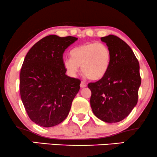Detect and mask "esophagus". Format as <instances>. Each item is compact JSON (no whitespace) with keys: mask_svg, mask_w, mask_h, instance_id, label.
Masks as SVG:
<instances>
[{"mask_svg":"<svg viewBox=\"0 0 157 157\" xmlns=\"http://www.w3.org/2000/svg\"><path fill=\"white\" fill-rule=\"evenodd\" d=\"M87 86V84L86 83H85L84 81H82V82H81V83H80V87L81 88H85V87Z\"/></svg>","mask_w":157,"mask_h":157,"instance_id":"1","label":"esophagus"}]
</instances>
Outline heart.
Returning <instances> with one entry per match:
<instances>
[{"mask_svg":"<svg viewBox=\"0 0 157 157\" xmlns=\"http://www.w3.org/2000/svg\"><path fill=\"white\" fill-rule=\"evenodd\" d=\"M71 59L64 61V66L68 74L76 76L80 67L88 79H101L109 68L111 52L109 47L102 43H87L75 47L70 51Z\"/></svg>","mask_w":157,"mask_h":157,"instance_id":"heart-1","label":"heart"}]
</instances>
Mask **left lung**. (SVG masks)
Wrapping results in <instances>:
<instances>
[{
    "label": "left lung",
    "instance_id": "1",
    "mask_svg": "<svg viewBox=\"0 0 157 157\" xmlns=\"http://www.w3.org/2000/svg\"><path fill=\"white\" fill-rule=\"evenodd\" d=\"M111 52V64L101 80L90 82V106L93 114L108 123L118 122L131 112L138 102L141 83L139 63L133 51L120 37H103Z\"/></svg>",
    "mask_w": 157,
    "mask_h": 157
}]
</instances>
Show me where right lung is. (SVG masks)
Returning <instances> with one entry per match:
<instances>
[{"mask_svg":"<svg viewBox=\"0 0 157 157\" xmlns=\"http://www.w3.org/2000/svg\"><path fill=\"white\" fill-rule=\"evenodd\" d=\"M77 37L48 35L26 55L20 72L19 90L26 112L40 126L50 128L68 116L80 80L65 74L63 53Z\"/></svg>","mask_w":157,"mask_h":157,"instance_id":"right-lung-1","label":"right lung"}]
</instances>
